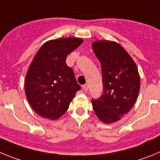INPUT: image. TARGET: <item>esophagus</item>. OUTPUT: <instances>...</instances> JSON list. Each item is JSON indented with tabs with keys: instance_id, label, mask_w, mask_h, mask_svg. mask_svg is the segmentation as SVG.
<instances>
[{
	"instance_id": "34e87169",
	"label": "esophagus",
	"mask_w": 160,
	"mask_h": 160,
	"mask_svg": "<svg viewBox=\"0 0 160 160\" xmlns=\"http://www.w3.org/2000/svg\"><path fill=\"white\" fill-rule=\"evenodd\" d=\"M82 89H83V90H84V91H85V92H87V90H88V89H89L88 85H87V84H85V85H83V86H82Z\"/></svg>"
}]
</instances>
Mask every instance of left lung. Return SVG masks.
Wrapping results in <instances>:
<instances>
[{
	"label": "left lung",
	"instance_id": "8db88e82",
	"mask_svg": "<svg viewBox=\"0 0 160 160\" xmlns=\"http://www.w3.org/2000/svg\"><path fill=\"white\" fill-rule=\"evenodd\" d=\"M99 60L103 93L91 100L96 115L104 123H113L129 112L138 98L140 78L129 53L117 42L96 41L92 43Z\"/></svg>",
	"mask_w": 160,
	"mask_h": 160
}]
</instances>
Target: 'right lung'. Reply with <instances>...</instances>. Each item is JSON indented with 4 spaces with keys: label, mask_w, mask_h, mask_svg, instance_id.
Returning <instances> with one entry per match:
<instances>
[{
    "label": "right lung",
    "mask_w": 160,
    "mask_h": 160,
    "mask_svg": "<svg viewBox=\"0 0 160 160\" xmlns=\"http://www.w3.org/2000/svg\"><path fill=\"white\" fill-rule=\"evenodd\" d=\"M82 42L73 37L48 41L32 59L25 76V92L30 107L42 118H60L81 90L66 60Z\"/></svg>",
    "instance_id": "add662e5"
}]
</instances>
